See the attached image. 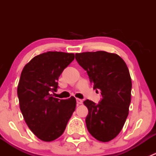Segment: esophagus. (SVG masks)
<instances>
[{"instance_id":"34e87169","label":"esophagus","mask_w":156,"mask_h":156,"mask_svg":"<svg viewBox=\"0 0 156 156\" xmlns=\"http://www.w3.org/2000/svg\"><path fill=\"white\" fill-rule=\"evenodd\" d=\"M76 101L78 104H81L83 103V100H81V99H76Z\"/></svg>"}]
</instances>
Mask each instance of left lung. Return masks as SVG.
I'll return each mask as SVG.
<instances>
[{
    "label": "left lung",
    "instance_id": "1",
    "mask_svg": "<svg viewBox=\"0 0 156 156\" xmlns=\"http://www.w3.org/2000/svg\"><path fill=\"white\" fill-rule=\"evenodd\" d=\"M75 59L87 72L94 89L101 91L97 104L84 101L88 108V131L99 141L112 140L120 133L128 115L132 83L126 63L117 54L106 51L76 53Z\"/></svg>",
    "mask_w": 156,
    "mask_h": 156
}]
</instances>
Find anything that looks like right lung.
I'll return each instance as SVG.
<instances>
[{
  "label": "right lung",
  "mask_w": 156,
  "mask_h": 156,
  "mask_svg": "<svg viewBox=\"0 0 156 156\" xmlns=\"http://www.w3.org/2000/svg\"><path fill=\"white\" fill-rule=\"evenodd\" d=\"M74 59L73 53L48 51L34 56L22 71L17 88L20 110L30 130L43 141L59 137L75 109L74 97H52L59 77Z\"/></svg>",
  "instance_id": "obj_1"
}]
</instances>
